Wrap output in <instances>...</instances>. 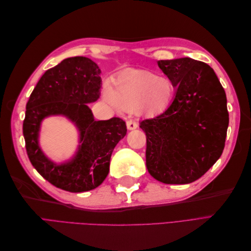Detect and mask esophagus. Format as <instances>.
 <instances>
[{"label":"esophagus","mask_w":251,"mask_h":251,"mask_svg":"<svg viewBox=\"0 0 251 251\" xmlns=\"http://www.w3.org/2000/svg\"><path fill=\"white\" fill-rule=\"evenodd\" d=\"M137 126H138V124L136 123L135 120L128 119V120L126 121V127H127V130H134V128H136Z\"/></svg>","instance_id":"obj_1"}]
</instances>
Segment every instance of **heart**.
Returning <instances> with one entry per match:
<instances>
[{
    "instance_id": "b5f03b06",
    "label": "heart",
    "mask_w": 251,
    "mask_h": 251,
    "mask_svg": "<svg viewBox=\"0 0 251 251\" xmlns=\"http://www.w3.org/2000/svg\"><path fill=\"white\" fill-rule=\"evenodd\" d=\"M174 93V83L169 77L148 70H126L114 79L113 87L109 82L103 87L104 100L113 108L146 114L166 109Z\"/></svg>"
}]
</instances>
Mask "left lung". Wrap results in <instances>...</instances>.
Listing matches in <instances>:
<instances>
[{"mask_svg":"<svg viewBox=\"0 0 251 251\" xmlns=\"http://www.w3.org/2000/svg\"><path fill=\"white\" fill-rule=\"evenodd\" d=\"M176 95L160 115L144 119L147 169L165 184L198 180L221 157L229 115L225 91L212 68L189 57L159 60Z\"/></svg>","mask_w":251,"mask_h":251,"instance_id":"1","label":"left lung"}]
</instances>
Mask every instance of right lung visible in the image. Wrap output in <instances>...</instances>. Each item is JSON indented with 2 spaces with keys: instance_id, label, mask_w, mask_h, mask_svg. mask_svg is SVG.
<instances>
[{
  "instance_id": "add662e5",
  "label": "right lung",
  "mask_w": 251,
  "mask_h": 251,
  "mask_svg": "<svg viewBox=\"0 0 251 251\" xmlns=\"http://www.w3.org/2000/svg\"><path fill=\"white\" fill-rule=\"evenodd\" d=\"M100 69L88 57L64 59L44 73L26 104L23 134L33 168L52 185L71 193L96 188L109 174L112 151L126 134L125 121L94 120L87 103L100 95ZM64 115L77 125L82 144L71 162L56 166L45 156L37 137L41 120Z\"/></svg>"
}]
</instances>
